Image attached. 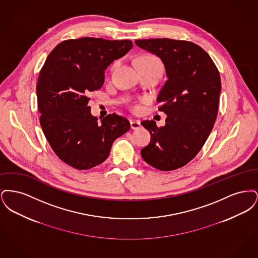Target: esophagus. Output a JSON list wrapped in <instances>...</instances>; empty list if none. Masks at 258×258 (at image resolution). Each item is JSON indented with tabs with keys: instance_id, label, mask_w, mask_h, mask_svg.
Here are the masks:
<instances>
[{
	"instance_id": "esophagus-1",
	"label": "esophagus",
	"mask_w": 258,
	"mask_h": 258,
	"mask_svg": "<svg viewBox=\"0 0 258 258\" xmlns=\"http://www.w3.org/2000/svg\"><path fill=\"white\" fill-rule=\"evenodd\" d=\"M131 127L133 130H139L141 127L140 121H131Z\"/></svg>"
}]
</instances>
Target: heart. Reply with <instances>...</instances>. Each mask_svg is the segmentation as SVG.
I'll use <instances>...</instances> for the list:
<instances>
[{
  "label": "heart",
  "mask_w": 258,
  "mask_h": 258,
  "mask_svg": "<svg viewBox=\"0 0 258 258\" xmlns=\"http://www.w3.org/2000/svg\"><path fill=\"white\" fill-rule=\"evenodd\" d=\"M146 63H157V64H160V66H161V62H160V60H159L157 57L151 56V55L143 56V57H141V58L139 59V66H140V64H146ZM118 64H119V61H115V62L112 64L111 70L114 71V70L118 67ZM135 109H137L138 107L135 106Z\"/></svg>",
  "instance_id": "1"
}]
</instances>
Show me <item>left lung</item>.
Wrapping results in <instances>:
<instances>
[{
	"mask_svg": "<svg viewBox=\"0 0 258 258\" xmlns=\"http://www.w3.org/2000/svg\"><path fill=\"white\" fill-rule=\"evenodd\" d=\"M135 44L157 55L167 80L158 96L167 118L165 125L143 121L151 142L141 150L151 166L170 171L192 160L203 147L217 119L221 84L220 73L199 45L170 38L137 39Z\"/></svg>",
	"mask_w": 258,
	"mask_h": 258,
	"instance_id": "left-lung-1",
	"label": "left lung"
}]
</instances>
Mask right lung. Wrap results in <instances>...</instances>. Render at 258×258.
Here are the masks:
<instances>
[{"instance_id": "1", "label": "right lung", "mask_w": 258, "mask_h": 258, "mask_svg": "<svg viewBox=\"0 0 258 258\" xmlns=\"http://www.w3.org/2000/svg\"><path fill=\"white\" fill-rule=\"evenodd\" d=\"M134 47L131 40L68 39L50 52L38 76L37 108L43 134L55 154L79 170L106 160L113 142L131 123L109 114L98 123L88 106L89 93L104 83V71Z\"/></svg>"}]
</instances>
